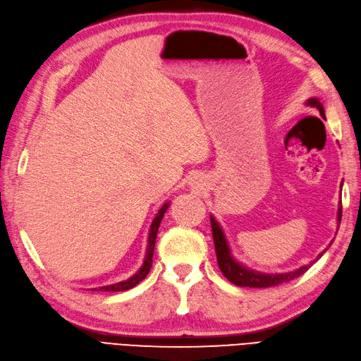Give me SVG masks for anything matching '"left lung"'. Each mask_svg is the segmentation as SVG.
<instances>
[{"label":"left lung","instance_id":"obj_1","mask_svg":"<svg viewBox=\"0 0 361 361\" xmlns=\"http://www.w3.org/2000/svg\"><path fill=\"white\" fill-rule=\"evenodd\" d=\"M307 104L310 106L317 108L320 116L325 118L323 105L317 99H310ZM337 219L340 223L341 221V202L338 207ZM210 224H212V235H214V244H215L216 261H218L219 270L224 274L226 279H228L230 282L238 285V286H250V288H269V286H276V285H281L285 282H290L293 279H298L299 276H302L312 265V264L305 265V267H300V269H298L295 271L283 273V274H264V273L252 271V270L245 269V267H243L241 264H238L232 257V255H230V248L226 241V236L214 216H210Z\"/></svg>","mask_w":361,"mask_h":361}]
</instances>
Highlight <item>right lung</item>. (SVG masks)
I'll use <instances>...</instances> for the list:
<instances>
[{"label": "right lung", "mask_w": 361, "mask_h": 361, "mask_svg": "<svg viewBox=\"0 0 361 361\" xmlns=\"http://www.w3.org/2000/svg\"><path fill=\"white\" fill-rule=\"evenodd\" d=\"M169 204L166 202V204L159 210V214H157V216L154 218L152 224H151V232H149V239H147V252H146V257H145V262L142 265V269L138 270L133 277H129L128 281H123V282H118V283H114V285H106V286H100L99 291H126L129 288H134V286L142 282L145 277L147 276V273H149L151 267H152V256H154V247H155V238H157V232H159V227H160V223L163 219V215L164 212L168 210ZM97 290V288H94Z\"/></svg>", "instance_id": "add662e5"}]
</instances>
